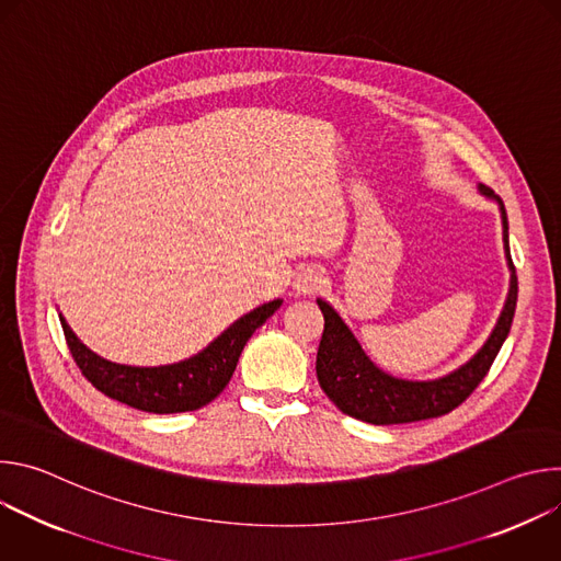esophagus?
I'll return each instance as SVG.
<instances>
[{
    "label": "esophagus",
    "instance_id": "esophagus-1",
    "mask_svg": "<svg viewBox=\"0 0 561 561\" xmlns=\"http://www.w3.org/2000/svg\"><path fill=\"white\" fill-rule=\"evenodd\" d=\"M324 286H327V277H324V271L319 266L299 268V273L295 275V282H293V288L299 295H314Z\"/></svg>",
    "mask_w": 561,
    "mask_h": 561
}]
</instances>
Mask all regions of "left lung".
<instances>
[{
  "label": "left lung",
  "instance_id": "left-lung-1",
  "mask_svg": "<svg viewBox=\"0 0 561 561\" xmlns=\"http://www.w3.org/2000/svg\"><path fill=\"white\" fill-rule=\"evenodd\" d=\"M484 195L500 202L502 219H504V249L511 266V290L506 306L500 314V322L470 362L453 370L450 375L415 381L392 377L379 370L362 351L348 327L342 322V317L322 299H317L319 310L324 314V333L317 348V379L322 390L329 394L331 402L348 417L388 426V424H409L442 417L455 411L468 394L479 386L491 370L504 340L508 337L515 306H517V275L515 264L511 260L508 249V221L506 208L502 199L486 186H479Z\"/></svg>",
  "mask_w": 561,
  "mask_h": 561
}]
</instances>
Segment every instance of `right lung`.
<instances>
[{"mask_svg":"<svg viewBox=\"0 0 561 561\" xmlns=\"http://www.w3.org/2000/svg\"><path fill=\"white\" fill-rule=\"evenodd\" d=\"M282 306V299L268 301L226 329L199 355L159 368H135L106 362L91 353L75 337L61 317V329L75 364L82 375L106 397L154 415L186 413L206 407L230 381L237 359L249 337Z\"/></svg>","mask_w":561,"mask_h":561,"instance_id":"1","label":"right lung"}]
</instances>
